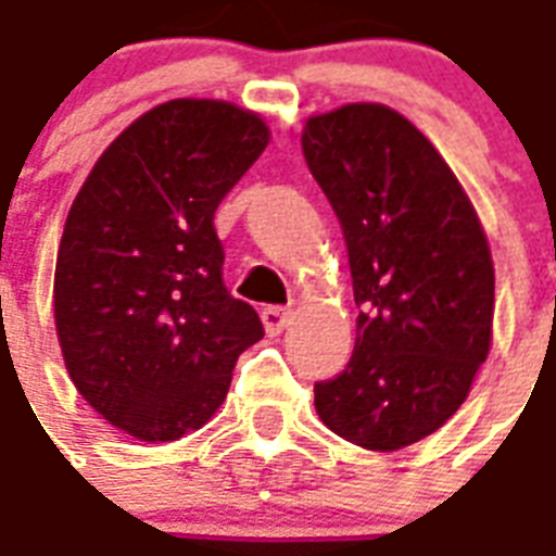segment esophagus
I'll use <instances>...</instances> for the list:
<instances>
[{"label":"esophagus","mask_w":556,"mask_h":556,"mask_svg":"<svg viewBox=\"0 0 556 556\" xmlns=\"http://www.w3.org/2000/svg\"><path fill=\"white\" fill-rule=\"evenodd\" d=\"M261 318H264L266 333H269V337H278V333H283V330L290 327L292 313L283 307H266L264 313H261Z\"/></svg>","instance_id":"34e87169"}]
</instances>
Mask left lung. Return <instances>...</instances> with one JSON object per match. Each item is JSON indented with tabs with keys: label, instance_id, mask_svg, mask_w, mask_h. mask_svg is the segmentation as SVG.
Returning a JSON list of instances; mask_svg holds the SVG:
<instances>
[{
	"label": "left lung",
	"instance_id": "8db88e82",
	"mask_svg": "<svg viewBox=\"0 0 556 556\" xmlns=\"http://www.w3.org/2000/svg\"><path fill=\"white\" fill-rule=\"evenodd\" d=\"M301 148L345 235L356 345L316 382L339 438L391 453L458 412L493 337V261L476 208L432 141L382 103L309 118Z\"/></svg>",
	"mask_w": 556,
	"mask_h": 556
}]
</instances>
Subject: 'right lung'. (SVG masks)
Here are the masks:
<instances>
[{
	"mask_svg": "<svg viewBox=\"0 0 556 556\" xmlns=\"http://www.w3.org/2000/svg\"><path fill=\"white\" fill-rule=\"evenodd\" d=\"M266 144V124L235 103L167 101L103 150L72 202L54 269L66 371L139 441L200 429L264 339L223 283L214 211Z\"/></svg>",
	"mask_w": 556,
	"mask_h": 556,
	"instance_id": "add662e5",
	"label": "right lung"
}]
</instances>
